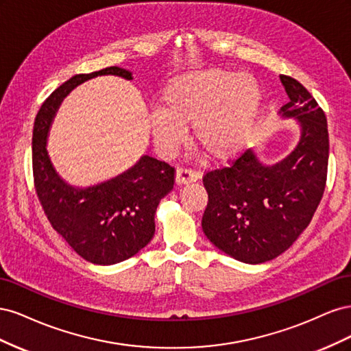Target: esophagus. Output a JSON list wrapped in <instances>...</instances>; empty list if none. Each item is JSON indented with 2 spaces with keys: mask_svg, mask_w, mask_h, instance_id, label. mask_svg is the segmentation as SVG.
<instances>
[{
  "mask_svg": "<svg viewBox=\"0 0 351 351\" xmlns=\"http://www.w3.org/2000/svg\"><path fill=\"white\" fill-rule=\"evenodd\" d=\"M199 180V173L193 171L190 168L180 167L176 171V183L177 184H187V183H195Z\"/></svg>",
  "mask_w": 351,
  "mask_h": 351,
  "instance_id": "1",
  "label": "esophagus"
}]
</instances>
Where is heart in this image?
<instances>
[{
	"label": "heart",
	"instance_id": "1",
	"mask_svg": "<svg viewBox=\"0 0 351 351\" xmlns=\"http://www.w3.org/2000/svg\"><path fill=\"white\" fill-rule=\"evenodd\" d=\"M161 108L149 115L158 151L174 154L186 142L187 127L204 154L227 162L249 146L262 107L259 84L249 74L208 69L168 83Z\"/></svg>",
	"mask_w": 351,
	"mask_h": 351
}]
</instances>
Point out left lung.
Masks as SVG:
<instances>
[{
    "instance_id": "obj_1",
    "label": "left lung",
    "mask_w": 351,
    "mask_h": 351,
    "mask_svg": "<svg viewBox=\"0 0 351 351\" xmlns=\"http://www.w3.org/2000/svg\"><path fill=\"white\" fill-rule=\"evenodd\" d=\"M290 101L278 114L300 125L294 149L275 164L247 149L230 167L204 177L208 205L202 218L215 247L244 263L280 256L309 226L322 199L329 141L325 112L302 83L280 76Z\"/></svg>"
}]
</instances>
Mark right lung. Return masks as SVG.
<instances>
[{"instance_id":"add662e5","label":"right lung","mask_w":351,"mask_h":351,"mask_svg":"<svg viewBox=\"0 0 351 351\" xmlns=\"http://www.w3.org/2000/svg\"><path fill=\"white\" fill-rule=\"evenodd\" d=\"M107 74L133 79L132 71L115 66L76 74L42 104L32 139L35 189L47 218L79 256L95 265L119 263L142 250L155 234L159 200L174 186V168L149 155L127 171L89 187L69 184L52 165L48 133L62 99L83 82Z\"/></svg>"}]
</instances>
